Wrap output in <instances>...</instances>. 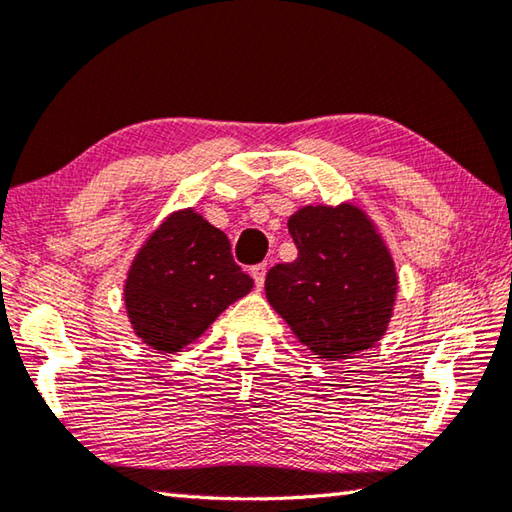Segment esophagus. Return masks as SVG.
Segmentation results:
<instances>
[{"instance_id":"esophagus-1","label":"esophagus","mask_w":512,"mask_h":512,"mask_svg":"<svg viewBox=\"0 0 512 512\" xmlns=\"http://www.w3.org/2000/svg\"><path fill=\"white\" fill-rule=\"evenodd\" d=\"M253 280H255V287L262 289L264 287V280H266V264H257L253 266Z\"/></svg>"}]
</instances>
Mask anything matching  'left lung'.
<instances>
[{
    "instance_id": "obj_1",
    "label": "left lung",
    "mask_w": 512,
    "mask_h": 512,
    "mask_svg": "<svg viewBox=\"0 0 512 512\" xmlns=\"http://www.w3.org/2000/svg\"><path fill=\"white\" fill-rule=\"evenodd\" d=\"M298 257L266 275V298L318 359L368 350L391 323L397 273L361 207L307 205L289 216Z\"/></svg>"
}]
</instances>
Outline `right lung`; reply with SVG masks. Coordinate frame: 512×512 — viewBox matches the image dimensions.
I'll list each match as a JSON object with an SVG mask.
<instances>
[{"instance_id":"1","label":"right lung","mask_w":512,"mask_h":512,"mask_svg":"<svg viewBox=\"0 0 512 512\" xmlns=\"http://www.w3.org/2000/svg\"><path fill=\"white\" fill-rule=\"evenodd\" d=\"M250 289L253 277L235 264L228 237L187 207L169 214L137 250L124 302L137 339L173 354Z\"/></svg>"}]
</instances>
